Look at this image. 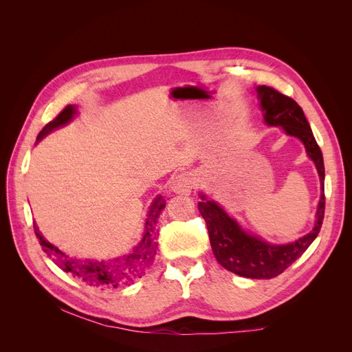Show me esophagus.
Segmentation results:
<instances>
[{
    "label": "esophagus",
    "mask_w": 352,
    "mask_h": 352,
    "mask_svg": "<svg viewBox=\"0 0 352 352\" xmlns=\"http://www.w3.org/2000/svg\"><path fill=\"white\" fill-rule=\"evenodd\" d=\"M195 186L194 177L190 173H180L177 175L173 182H172V190L175 194H180V195H188L192 192V189Z\"/></svg>",
    "instance_id": "esophagus-1"
}]
</instances>
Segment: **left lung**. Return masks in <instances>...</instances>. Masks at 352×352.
<instances>
[{
	"label": "left lung",
	"mask_w": 352,
	"mask_h": 352,
	"mask_svg": "<svg viewBox=\"0 0 352 352\" xmlns=\"http://www.w3.org/2000/svg\"><path fill=\"white\" fill-rule=\"evenodd\" d=\"M257 95L264 111V122L269 126H280L287 135L298 138L320 176L322 195L313 230L292 243L273 245L245 232L217 202L207 201L202 194L198 210L206 220L212 252L223 267L242 278L272 279L300 258L322 229L324 217V163L320 146L317 145L311 127L296 101L265 85L257 88Z\"/></svg>",
	"instance_id": "left-lung-1"
}]
</instances>
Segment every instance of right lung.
<instances>
[{"mask_svg":"<svg viewBox=\"0 0 352 352\" xmlns=\"http://www.w3.org/2000/svg\"><path fill=\"white\" fill-rule=\"evenodd\" d=\"M76 114V107L74 105H67L54 120H51L48 124L44 126V129L39 132L36 136V141H41L42 138L47 136L57 127L67 124L73 116ZM166 207V201L162 195H158L153 204L150 206V211L146 214L145 229L141 242L136 245L135 250L131 254L122 255L113 260H78L69 257V255L63 254L57 247L50 243L41 232L36 225H34L35 235L39 239V243L44 252H47L50 257L56 261L60 269L66 273H72L74 278H79L89 286L97 287H117L133 282L135 279L141 278L155 255L157 250V223L160 212Z\"/></svg>","mask_w":352,"mask_h":352,"instance_id":"right-lung-1","label":"right lung"}]
</instances>
